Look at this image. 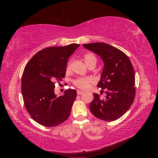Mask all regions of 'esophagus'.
<instances>
[{
	"label": "esophagus",
	"instance_id": "esophagus-1",
	"mask_svg": "<svg viewBox=\"0 0 158 158\" xmlns=\"http://www.w3.org/2000/svg\"><path fill=\"white\" fill-rule=\"evenodd\" d=\"M84 93V92L82 91V90H77V94L78 95H81Z\"/></svg>",
	"mask_w": 158,
	"mask_h": 158
}]
</instances>
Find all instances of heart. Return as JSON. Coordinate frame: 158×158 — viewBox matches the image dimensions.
<instances>
[{
	"label": "heart",
	"instance_id": "b5f03b06",
	"mask_svg": "<svg viewBox=\"0 0 158 158\" xmlns=\"http://www.w3.org/2000/svg\"><path fill=\"white\" fill-rule=\"evenodd\" d=\"M84 60L87 67L92 63L96 64V62H97V59H96L95 56L93 54H92V53H87V54H85L84 57ZM70 70H71V65L70 63H69L66 68L67 73H69V72H70ZM91 81L92 80L90 78H79L74 81V84H75L76 86L78 87L79 89H86L89 88Z\"/></svg>",
	"mask_w": 158,
	"mask_h": 158
}]
</instances>
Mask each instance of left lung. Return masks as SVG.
Segmentation results:
<instances>
[{
    "mask_svg": "<svg viewBox=\"0 0 158 158\" xmlns=\"http://www.w3.org/2000/svg\"><path fill=\"white\" fill-rule=\"evenodd\" d=\"M83 46L98 55L104 63L97 86L106 90V97L101 99L93 93L90 110L103 121L118 119L126 113L135 97V74L131 61L125 53L110 44L94 42Z\"/></svg>",
    "mask_w": 158,
    "mask_h": 158,
    "instance_id": "obj_1",
    "label": "left lung"
}]
</instances>
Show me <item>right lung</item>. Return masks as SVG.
Segmentation results:
<instances>
[{"label": "right lung", "instance_id": "right-lung-1", "mask_svg": "<svg viewBox=\"0 0 158 158\" xmlns=\"http://www.w3.org/2000/svg\"><path fill=\"white\" fill-rule=\"evenodd\" d=\"M79 45L45 48L25 67L21 79L24 105L32 118L43 126H57L70 114L76 90H66L63 95L57 96L55 82L65 77L68 58Z\"/></svg>", "mask_w": 158, "mask_h": 158}]
</instances>
